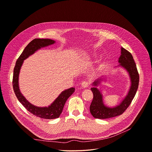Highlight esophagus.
I'll use <instances>...</instances> for the list:
<instances>
[{
    "label": "esophagus",
    "instance_id": "obj_1",
    "mask_svg": "<svg viewBox=\"0 0 152 152\" xmlns=\"http://www.w3.org/2000/svg\"><path fill=\"white\" fill-rule=\"evenodd\" d=\"M89 86V83L87 81H83L81 83V86L83 88H87Z\"/></svg>",
    "mask_w": 152,
    "mask_h": 152
}]
</instances>
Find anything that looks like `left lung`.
<instances>
[{
	"label": "left lung",
	"instance_id": "8db88e82",
	"mask_svg": "<svg viewBox=\"0 0 152 152\" xmlns=\"http://www.w3.org/2000/svg\"><path fill=\"white\" fill-rule=\"evenodd\" d=\"M119 62L121 64L120 65L126 69L130 75L132 82L130 91L121 104L114 108H109L104 105L102 96L100 91L96 87L91 88L93 99L90 107V111L95 118L108 119L122 115L130 105L136 94L139 86V73L132 54L123 47L121 48V55L119 58ZM99 83V79H98L94 82L93 86H97Z\"/></svg>",
	"mask_w": 152,
	"mask_h": 152
}]
</instances>
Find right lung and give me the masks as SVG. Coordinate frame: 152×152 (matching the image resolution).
<instances>
[{"mask_svg": "<svg viewBox=\"0 0 152 152\" xmlns=\"http://www.w3.org/2000/svg\"><path fill=\"white\" fill-rule=\"evenodd\" d=\"M55 42L48 39H34L27 45L22 54L18 59L15 68H14L12 77V87L19 101L23 107L33 115L47 119H52L58 118L62 113V110L67 99L74 93L75 88H70L61 93L58 98L53 103L48 107H38L31 104L23 97L21 94L18 84L19 74L20 67L23 64V60L26 59L30 55L33 54L36 51L41 47H46L53 44Z\"/></svg>", "mask_w": 152, "mask_h": 152, "instance_id": "1", "label": "right lung"}]
</instances>
